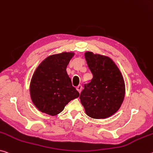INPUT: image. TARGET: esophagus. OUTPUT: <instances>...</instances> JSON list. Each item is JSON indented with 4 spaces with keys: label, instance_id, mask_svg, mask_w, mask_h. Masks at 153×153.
I'll list each match as a JSON object with an SVG mask.
<instances>
[{
    "label": "esophagus",
    "instance_id": "34e87169",
    "mask_svg": "<svg viewBox=\"0 0 153 153\" xmlns=\"http://www.w3.org/2000/svg\"><path fill=\"white\" fill-rule=\"evenodd\" d=\"M76 89H77V91L79 92V93H80L81 91H82V85H78V86H77L76 87Z\"/></svg>",
    "mask_w": 153,
    "mask_h": 153
}]
</instances>
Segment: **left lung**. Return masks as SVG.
I'll use <instances>...</instances> for the list:
<instances>
[{"instance_id":"left-lung-1","label":"left lung","mask_w":153,"mask_h":153,"mask_svg":"<svg viewBox=\"0 0 153 153\" xmlns=\"http://www.w3.org/2000/svg\"><path fill=\"white\" fill-rule=\"evenodd\" d=\"M84 56L93 79L80 93L81 103L91 118L105 119L114 114L122 105L125 95L124 78L107 56L87 51Z\"/></svg>"}]
</instances>
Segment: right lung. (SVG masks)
Instances as JSON below:
<instances>
[{
    "mask_svg": "<svg viewBox=\"0 0 153 153\" xmlns=\"http://www.w3.org/2000/svg\"><path fill=\"white\" fill-rule=\"evenodd\" d=\"M73 52L50 55L35 69L30 84V98L39 110L56 116L79 94L67 73V67L74 56Z\"/></svg>",
    "mask_w": 153,
    "mask_h": 153,
    "instance_id": "right-lung-1",
    "label": "right lung"
}]
</instances>
